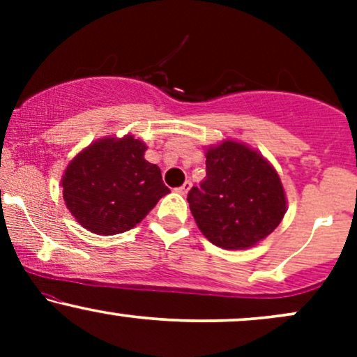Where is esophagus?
<instances>
[{
  "label": "esophagus",
  "instance_id": "esophagus-1",
  "mask_svg": "<svg viewBox=\"0 0 357 357\" xmlns=\"http://www.w3.org/2000/svg\"><path fill=\"white\" fill-rule=\"evenodd\" d=\"M191 186H192V183H191V181H186V183L183 184V186H179L178 190H176V191H178L179 195H186V192L191 190Z\"/></svg>",
  "mask_w": 357,
  "mask_h": 357
}]
</instances>
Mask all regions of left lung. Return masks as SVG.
<instances>
[{
	"label": "left lung",
	"mask_w": 357,
	"mask_h": 357,
	"mask_svg": "<svg viewBox=\"0 0 357 357\" xmlns=\"http://www.w3.org/2000/svg\"><path fill=\"white\" fill-rule=\"evenodd\" d=\"M188 203L203 235L225 250L250 248L267 238L287 211L273 166L235 141L206 151V178L191 188Z\"/></svg>",
	"instance_id": "obj_1"
}]
</instances>
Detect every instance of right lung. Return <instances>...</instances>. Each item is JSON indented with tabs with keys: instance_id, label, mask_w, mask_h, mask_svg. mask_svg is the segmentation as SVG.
<instances>
[{
	"instance_id": "1",
	"label": "right lung",
	"mask_w": 357,
	"mask_h": 357,
	"mask_svg": "<svg viewBox=\"0 0 357 357\" xmlns=\"http://www.w3.org/2000/svg\"><path fill=\"white\" fill-rule=\"evenodd\" d=\"M144 151V142L134 136L104 137L72 159L61 188L82 227L97 235L124 233L169 192L161 169L146 161Z\"/></svg>"
}]
</instances>
